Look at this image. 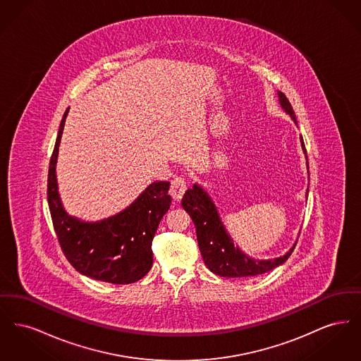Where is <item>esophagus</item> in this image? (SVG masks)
Returning <instances> with one entry per match:
<instances>
[{"label": "esophagus", "mask_w": 361, "mask_h": 361, "mask_svg": "<svg viewBox=\"0 0 361 361\" xmlns=\"http://www.w3.org/2000/svg\"><path fill=\"white\" fill-rule=\"evenodd\" d=\"M187 189V181L184 177H176L171 185V195L174 200H180Z\"/></svg>", "instance_id": "1"}]
</instances>
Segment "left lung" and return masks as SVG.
I'll use <instances>...</instances> for the list:
<instances>
[{
  "mask_svg": "<svg viewBox=\"0 0 361 361\" xmlns=\"http://www.w3.org/2000/svg\"><path fill=\"white\" fill-rule=\"evenodd\" d=\"M277 96L283 111L287 115H290L293 123L298 126L295 112L286 94L277 92ZM300 145L306 157L307 176H310L307 152L302 137ZM307 196L309 188L306 190V197ZM181 206L188 212L189 216L192 218V222L195 224L197 243L203 261L207 268L215 275L221 277H252L262 275L284 264L291 256L292 250L295 249L296 242L284 256L269 259H258L243 253L240 246L234 245L231 235L226 230L221 215L218 212V208L212 202L211 196L207 193L206 189L199 184H193L192 188L187 189V192L183 196Z\"/></svg>",
  "mask_w": 361,
  "mask_h": 361,
  "instance_id": "8db88e82",
  "label": "left lung"
}]
</instances>
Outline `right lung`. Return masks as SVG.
<instances>
[{
  "instance_id": "add662e5",
  "label": "right lung",
  "mask_w": 361,
  "mask_h": 361,
  "mask_svg": "<svg viewBox=\"0 0 361 361\" xmlns=\"http://www.w3.org/2000/svg\"><path fill=\"white\" fill-rule=\"evenodd\" d=\"M68 114L69 108L59 126L47 180V200L59 245L81 275L112 284L135 283L153 267L152 242L171 208V183H152L130 206L102 221L85 222L69 215L56 181L58 152Z\"/></svg>"
}]
</instances>
